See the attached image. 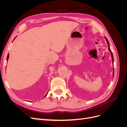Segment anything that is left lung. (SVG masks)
<instances>
[{"label":"left lung","mask_w":127,"mask_h":127,"mask_svg":"<svg viewBox=\"0 0 127 127\" xmlns=\"http://www.w3.org/2000/svg\"><path fill=\"white\" fill-rule=\"evenodd\" d=\"M105 39H106V42H107V45H108V49H109V51H110V52H111V56H112V63H113V62H114V59H113V53H112V52H111V50H110V46H109V41L107 40V39H106V37H105ZM113 76H114V70H113Z\"/></svg>","instance_id":"obj_1"}]
</instances>
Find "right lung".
<instances>
[{
    "label": "right lung",
    "mask_w": 127,
    "mask_h": 127,
    "mask_svg": "<svg viewBox=\"0 0 127 127\" xmlns=\"http://www.w3.org/2000/svg\"><path fill=\"white\" fill-rule=\"evenodd\" d=\"M8 58H9V54H8V55H7V60H8ZM47 94L45 95V96L47 95ZM45 96H44V97H45Z\"/></svg>",
    "instance_id": "right-lung-1"
}]
</instances>
